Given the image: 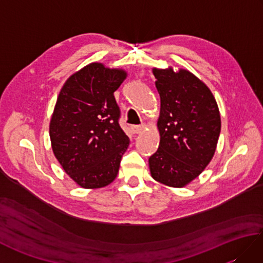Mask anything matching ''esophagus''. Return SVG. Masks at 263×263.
<instances>
[{
	"label": "esophagus",
	"mask_w": 263,
	"mask_h": 263,
	"mask_svg": "<svg viewBox=\"0 0 263 263\" xmlns=\"http://www.w3.org/2000/svg\"><path fill=\"white\" fill-rule=\"evenodd\" d=\"M144 130V125H131V131L135 135H138V133H141Z\"/></svg>",
	"instance_id": "1"
}]
</instances>
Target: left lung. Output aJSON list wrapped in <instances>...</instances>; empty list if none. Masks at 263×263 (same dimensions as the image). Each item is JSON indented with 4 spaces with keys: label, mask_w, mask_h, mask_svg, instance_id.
Instances as JSON below:
<instances>
[{
    "label": "left lung",
    "mask_w": 263,
    "mask_h": 263,
    "mask_svg": "<svg viewBox=\"0 0 263 263\" xmlns=\"http://www.w3.org/2000/svg\"><path fill=\"white\" fill-rule=\"evenodd\" d=\"M160 96L159 147L149 158L154 180L185 186L210 163L220 135V114L214 95L190 71L154 69Z\"/></svg>",
    "instance_id": "1"
}]
</instances>
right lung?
<instances>
[{"label": "right lung", "mask_w": 263, "mask_h": 263, "mask_svg": "<svg viewBox=\"0 0 263 263\" xmlns=\"http://www.w3.org/2000/svg\"><path fill=\"white\" fill-rule=\"evenodd\" d=\"M125 78V71L90 63L61 89L49 137L55 157L81 187H104L119 173L130 139L119 124L114 91Z\"/></svg>", "instance_id": "1"}]
</instances>
